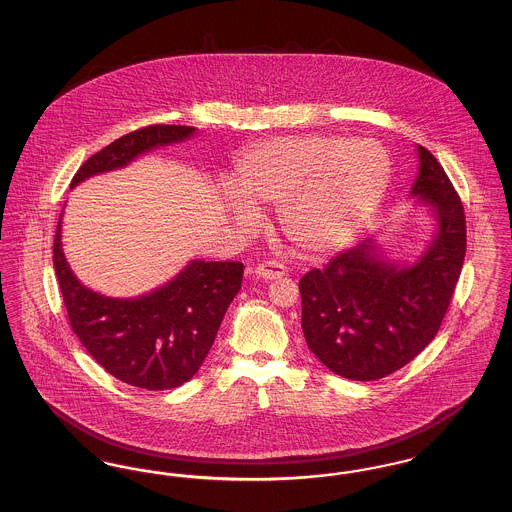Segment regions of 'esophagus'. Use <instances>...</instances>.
I'll list each match as a JSON object with an SVG mask.
<instances>
[{
  "label": "esophagus",
  "instance_id": "obj_1",
  "mask_svg": "<svg viewBox=\"0 0 512 512\" xmlns=\"http://www.w3.org/2000/svg\"><path fill=\"white\" fill-rule=\"evenodd\" d=\"M259 278H265V280H276V278H282L288 274V268L284 267L282 263L278 261H267V263H261L257 265L253 270Z\"/></svg>",
  "mask_w": 512,
  "mask_h": 512
}]
</instances>
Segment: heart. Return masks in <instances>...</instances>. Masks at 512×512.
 Wrapping results in <instances>:
<instances>
[{"mask_svg": "<svg viewBox=\"0 0 512 512\" xmlns=\"http://www.w3.org/2000/svg\"><path fill=\"white\" fill-rule=\"evenodd\" d=\"M390 182V157L374 140L301 134L249 147L232 188L242 201L230 213L253 226L255 207L280 205L278 219L293 244L328 253L347 244L378 207Z\"/></svg>", "mask_w": 512, "mask_h": 512, "instance_id": "1", "label": "heart"}]
</instances>
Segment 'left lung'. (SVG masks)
I'll use <instances>...</instances> for the list:
<instances>
[{
	"label": "left lung",
	"mask_w": 512,
	"mask_h": 512,
	"mask_svg": "<svg viewBox=\"0 0 512 512\" xmlns=\"http://www.w3.org/2000/svg\"><path fill=\"white\" fill-rule=\"evenodd\" d=\"M413 195L436 209L438 234L424 257L397 268L366 240L299 280L301 328L334 374L370 382L409 365L434 340L453 299L466 253L464 207L438 159L418 146Z\"/></svg>",
	"instance_id": "8db88e82"
}]
</instances>
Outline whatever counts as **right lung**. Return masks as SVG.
<instances>
[{
    "label": "right lung",
    "instance_id": "1",
    "mask_svg": "<svg viewBox=\"0 0 512 512\" xmlns=\"http://www.w3.org/2000/svg\"><path fill=\"white\" fill-rule=\"evenodd\" d=\"M192 134L194 128L182 124H149L124 134L82 163L71 188ZM53 267L71 328L86 351L117 380L149 391L172 390L194 376L244 278L238 261H194L157 292L138 299L103 297L84 288L67 265L61 219L53 240Z\"/></svg>",
    "mask_w": 512,
    "mask_h": 512
}]
</instances>
